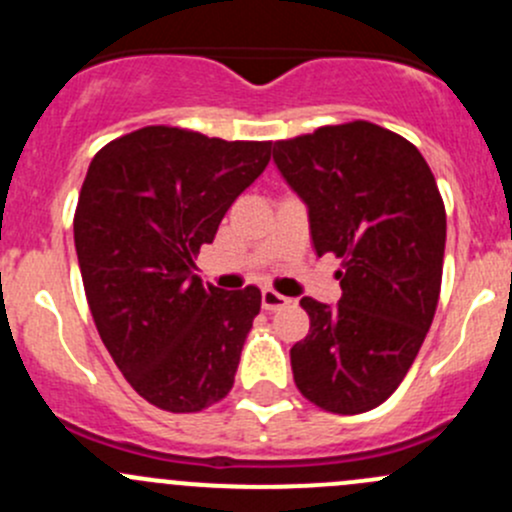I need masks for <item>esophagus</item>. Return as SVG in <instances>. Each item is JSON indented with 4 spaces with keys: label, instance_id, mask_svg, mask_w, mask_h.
<instances>
[{
    "label": "esophagus",
    "instance_id": "1",
    "mask_svg": "<svg viewBox=\"0 0 512 512\" xmlns=\"http://www.w3.org/2000/svg\"><path fill=\"white\" fill-rule=\"evenodd\" d=\"M289 302H292V299H287L285 294L275 292V289H262V309H267V312H275V309L287 307Z\"/></svg>",
    "mask_w": 512,
    "mask_h": 512
}]
</instances>
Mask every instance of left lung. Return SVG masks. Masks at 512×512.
Segmentation results:
<instances>
[{
	"mask_svg": "<svg viewBox=\"0 0 512 512\" xmlns=\"http://www.w3.org/2000/svg\"><path fill=\"white\" fill-rule=\"evenodd\" d=\"M275 163L309 210L317 255H337V307L302 297L292 347L304 399L352 416L384 404L414 364L441 294L446 208L414 143L369 121L277 141Z\"/></svg>",
	"mask_w": 512,
	"mask_h": 512,
	"instance_id": "8db88e82",
	"label": "left lung"
}]
</instances>
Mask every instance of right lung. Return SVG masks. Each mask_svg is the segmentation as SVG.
Masks as SVG:
<instances>
[{
	"label": "right lung",
	"mask_w": 512,
	"mask_h": 512,
	"mask_svg": "<svg viewBox=\"0 0 512 512\" xmlns=\"http://www.w3.org/2000/svg\"><path fill=\"white\" fill-rule=\"evenodd\" d=\"M270 151L146 126L103 146L81 185L74 242L96 329L128 384L170 414L208 409L235 384L262 294L203 285L193 270Z\"/></svg>",
	"instance_id": "obj_1"
}]
</instances>
